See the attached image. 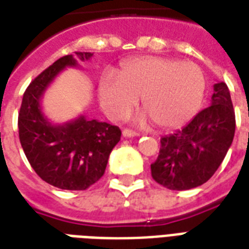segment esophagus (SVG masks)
Masks as SVG:
<instances>
[{"mask_svg": "<svg viewBox=\"0 0 249 249\" xmlns=\"http://www.w3.org/2000/svg\"><path fill=\"white\" fill-rule=\"evenodd\" d=\"M123 136H124V137H137V136H140V133L133 132V130L130 129H124L123 130Z\"/></svg>", "mask_w": 249, "mask_h": 249, "instance_id": "34e87169", "label": "esophagus"}]
</instances>
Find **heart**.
Here are the masks:
<instances>
[{
	"label": "heart",
	"instance_id": "b5f03b06",
	"mask_svg": "<svg viewBox=\"0 0 249 249\" xmlns=\"http://www.w3.org/2000/svg\"><path fill=\"white\" fill-rule=\"evenodd\" d=\"M203 72L191 62L146 56L121 66L117 78L104 75L99 101L112 119L121 120L141 97L142 108L161 129H176L190 121L203 103Z\"/></svg>",
	"mask_w": 249,
	"mask_h": 249
}]
</instances>
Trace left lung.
Returning <instances> with one entry per match:
<instances>
[{
  "mask_svg": "<svg viewBox=\"0 0 249 249\" xmlns=\"http://www.w3.org/2000/svg\"><path fill=\"white\" fill-rule=\"evenodd\" d=\"M235 112L226 83L213 84L211 104L189 124L161 139L157 161L150 165L154 181L170 190H190L213 176L231 146Z\"/></svg>",
  "mask_w": 249,
  "mask_h": 249,
  "instance_id": "8db88e82",
  "label": "left lung"
}]
</instances>
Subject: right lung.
Here are the masks:
<instances>
[{"label": "right lung", "mask_w": 249, "mask_h": 249, "mask_svg": "<svg viewBox=\"0 0 249 249\" xmlns=\"http://www.w3.org/2000/svg\"><path fill=\"white\" fill-rule=\"evenodd\" d=\"M91 56L75 53L46 68L25 91L18 113L19 141L27 161L43 181L62 190H86L96 183L121 137L116 125L84 115L53 124L42 110V97L59 73Z\"/></svg>", "instance_id": "obj_1"}]
</instances>
